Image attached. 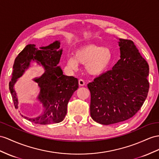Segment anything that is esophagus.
I'll return each instance as SVG.
<instances>
[{
    "instance_id": "esophagus-1",
    "label": "esophagus",
    "mask_w": 159,
    "mask_h": 159,
    "mask_svg": "<svg viewBox=\"0 0 159 159\" xmlns=\"http://www.w3.org/2000/svg\"><path fill=\"white\" fill-rule=\"evenodd\" d=\"M79 86H84V85L85 84V82L83 79H79Z\"/></svg>"
}]
</instances>
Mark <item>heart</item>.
Returning a JSON list of instances; mask_svg holds the SVG:
<instances>
[{
    "label": "heart",
    "instance_id": "obj_1",
    "mask_svg": "<svg viewBox=\"0 0 159 159\" xmlns=\"http://www.w3.org/2000/svg\"><path fill=\"white\" fill-rule=\"evenodd\" d=\"M111 60L112 52L108 48L87 44L77 48L74 56H68L66 64L72 70L76 69L78 64H85V69L89 74L97 76L107 70Z\"/></svg>",
    "mask_w": 159,
    "mask_h": 159
}]
</instances>
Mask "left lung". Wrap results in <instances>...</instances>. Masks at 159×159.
I'll return each instance as SVG.
<instances>
[{"label": "left lung", "mask_w": 159, "mask_h": 159, "mask_svg": "<svg viewBox=\"0 0 159 159\" xmlns=\"http://www.w3.org/2000/svg\"><path fill=\"white\" fill-rule=\"evenodd\" d=\"M120 59L112 70L87 86L91 92L92 119L110 125L131 118L148 95L149 66L132 40L120 39Z\"/></svg>", "instance_id": "left-lung-1"}]
</instances>
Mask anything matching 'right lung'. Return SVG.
Masks as SVG:
<instances>
[{
    "instance_id": "right-lung-1",
    "label": "right lung",
    "mask_w": 159,
    "mask_h": 159,
    "mask_svg": "<svg viewBox=\"0 0 159 159\" xmlns=\"http://www.w3.org/2000/svg\"><path fill=\"white\" fill-rule=\"evenodd\" d=\"M60 47V41L39 48L34 44H28L15 60L9 90L16 109H18L19 101L14 84L17 79L30 67L31 61L42 65L45 69L42 76L34 79L40 89L38 99L43 105V112L34 118L21 115L36 124L46 125L62 121L66 115L68 101L79 88L78 79L63 75L58 65L62 54V49Z\"/></svg>"
}]
</instances>
